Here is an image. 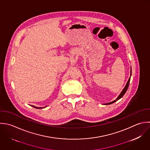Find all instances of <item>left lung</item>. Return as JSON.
<instances>
[{
	"mask_svg": "<svg viewBox=\"0 0 150 150\" xmlns=\"http://www.w3.org/2000/svg\"><path fill=\"white\" fill-rule=\"evenodd\" d=\"M131 75H132V69H131V71H130V77L129 78V80H128V81H127V83H126V85L125 87L124 88V89H123V91H122V92L120 93V94L119 95V96L117 98V99H116L115 100H114V101H113V102H110V103H105V104H104V105H110V104H112V103H115V102H116L117 100H119L120 98H122V97L124 96V95L125 94V93L126 92V91H127V89H128V88H129V83H130V78H131Z\"/></svg>",
	"mask_w": 150,
	"mask_h": 150,
	"instance_id": "left-lung-1",
	"label": "left lung"
}]
</instances>
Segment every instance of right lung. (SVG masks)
Listing matches in <instances>:
<instances>
[{
    "label": "right lung",
    "mask_w": 150,
    "mask_h": 150,
    "mask_svg": "<svg viewBox=\"0 0 150 150\" xmlns=\"http://www.w3.org/2000/svg\"><path fill=\"white\" fill-rule=\"evenodd\" d=\"M31 106H32V107H33V108H35V109H43V108H45V107H43V108H38V107H36V106H32V105H31Z\"/></svg>",
    "instance_id": "1"
}]
</instances>
